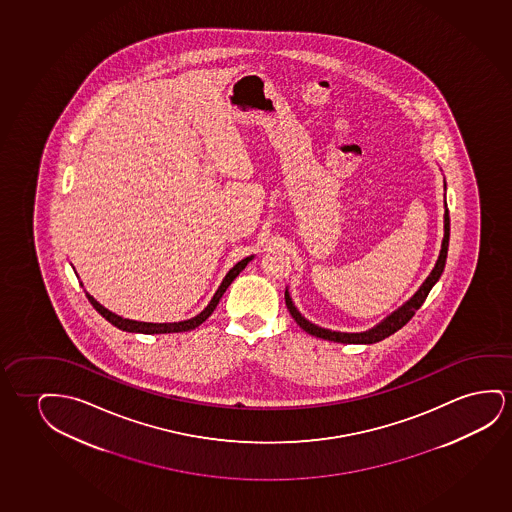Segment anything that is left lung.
I'll return each mask as SVG.
<instances>
[{
	"instance_id": "left-lung-1",
	"label": "left lung",
	"mask_w": 512,
	"mask_h": 512,
	"mask_svg": "<svg viewBox=\"0 0 512 512\" xmlns=\"http://www.w3.org/2000/svg\"><path fill=\"white\" fill-rule=\"evenodd\" d=\"M444 189H446V182H444ZM447 247H449V210H447L446 195H444V238H442V245H440L439 260L435 263L430 275L426 277L425 282L419 286L418 291L407 300V302L393 310L389 316L384 317L381 323L375 324L374 328H370L367 332L347 333V332H333L328 328H321L317 324L310 323L309 319L300 314V310L296 309L293 298L289 295L288 288H286V305H288L289 314L293 316L296 324L305 330V332L314 335L317 339L332 340V342H340V344H375L379 340H384L389 335L398 332L402 326L411 321L412 316L416 314V310L423 305L428 293L432 291L433 286L437 284L440 275L444 272L447 260Z\"/></svg>"
}]
</instances>
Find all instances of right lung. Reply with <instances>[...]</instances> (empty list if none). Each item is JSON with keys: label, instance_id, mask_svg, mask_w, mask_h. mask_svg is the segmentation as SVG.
I'll use <instances>...</instances> for the list:
<instances>
[{"label": "right lung", "instance_id": "right-lung-1", "mask_svg": "<svg viewBox=\"0 0 512 512\" xmlns=\"http://www.w3.org/2000/svg\"><path fill=\"white\" fill-rule=\"evenodd\" d=\"M252 258H254V256H247V258H244L242 261H238L237 265L231 268L230 272H228L226 277H224L223 282H221V286L217 288L216 295L212 296V300H210L209 305H207V307H205L198 316L186 319V321H179V323H144V321L126 319V317L117 316L116 312H112V310L105 309V307H103L100 302H96L93 296L89 295L87 291L86 296L94 309L98 310L101 316L107 319L108 323L114 324V326H117V328H119V330H123V332L145 333V335H154V333L189 332V330H195V328H198L205 319H209L210 314L216 310L217 303H219V300L223 298L224 291L228 289L231 282L237 279V275L247 267V263H249ZM80 286H82V282H80Z\"/></svg>", "mask_w": 512, "mask_h": 512}]
</instances>
